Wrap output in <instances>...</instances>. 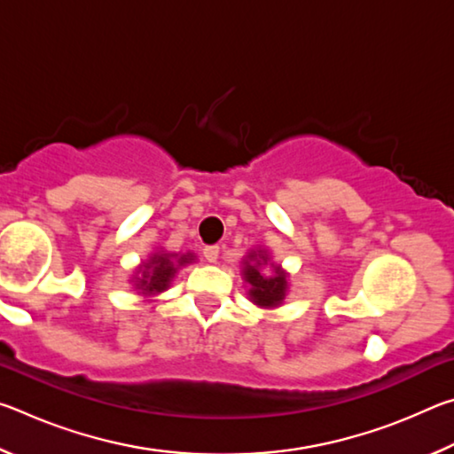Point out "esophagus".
Instances as JSON below:
<instances>
[{"label": "esophagus", "instance_id": "obj_1", "mask_svg": "<svg viewBox=\"0 0 454 454\" xmlns=\"http://www.w3.org/2000/svg\"><path fill=\"white\" fill-rule=\"evenodd\" d=\"M202 254H204L206 260H208V262H216L218 254H220V248H218V246H206Z\"/></svg>", "mask_w": 454, "mask_h": 454}]
</instances>
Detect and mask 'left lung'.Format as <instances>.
<instances>
[{
	"instance_id": "8db88e82",
	"label": "left lung",
	"mask_w": 454,
	"mask_h": 454,
	"mask_svg": "<svg viewBox=\"0 0 454 454\" xmlns=\"http://www.w3.org/2000/svg\"><path fill=\"white\" fill-rule=\"evenodd\" d=\"M268 263L273 268L272 275H264L262 268ZM242 276L244 280L250 284V301L264 306V309H274V306H280L284 296H286V272L282 270L280 266H274L270 262V256H268L266 250H252L248 252V256L244 260V268H242Z\"/></svg>"
}]
</instances>
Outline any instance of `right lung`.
I'll return each instance as SVG.
<instances>
[{"label":"right lung","mask_w":454,"mask_h":454,"mask_svg":"<svg viewBox=\"0 0 454 454\" xmlns=\"http://www.w3.org/2000/svg\"><path fill=\"white\" fill-rule=\"evenodd\" d=\"M196 256L192 252L186 254H174V252H153L150 260H145L144 266L134 276V286L140 290V294L152 296L158 292H164L178 272L180 266L194 262Z\"/></svg>","instance_id":"add662e5"}]
</instances>
